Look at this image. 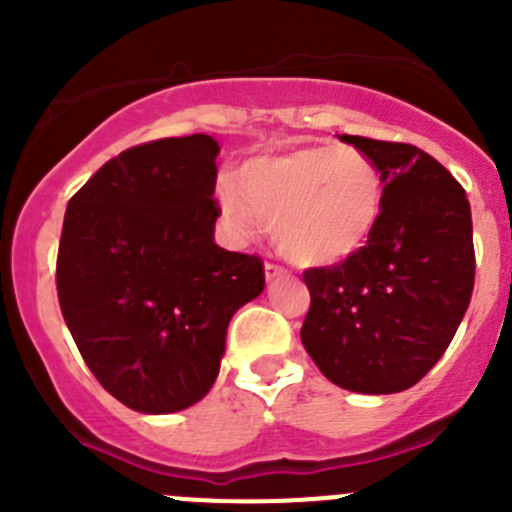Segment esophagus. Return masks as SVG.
<instances>
[{
  "label": "esophagus",
  "mask_w": 512,
  "mask_h": 512,
  "mask_svg": "<svg viewBox=\"0 0 512 512\" xmlns=\"http://www.w3.org/2000/svg\"><path fill=\"white\" fill-rule=\"evenodd\" d=\"M282 277H289V272L285 270V267L275 265V262H267V265H265V280L275 282V280H282Z\"/></svg>",
  "instance_id": "34e87169"
}]
</instances>
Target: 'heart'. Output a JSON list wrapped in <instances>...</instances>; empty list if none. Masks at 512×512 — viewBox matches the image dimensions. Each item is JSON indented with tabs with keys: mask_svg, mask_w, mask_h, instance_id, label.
Wrapping results in <instances>:
<instances>
[{
	"mask_svg": "<svg viewBox=\"0 0 512 512\" xmlns=\"http://www.w3.org/2000/svg\"><path fill=\"white\" fill-rule=\"evenodd\" d=\"M384 180L366 153L352 146H294L247 158L237 180L218 188L227 230L245 240L272 225L280 252L304 267L349 260L374 235Z\"/></svg>",
	"mask_w": 512,
	"mask_h": 512,
	"instance_id": "obj_1",
	"label": "heart"
}]
</instances>
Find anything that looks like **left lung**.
<instances>
[{"instance_id":"1","label":"left lung","mask_w":512,"mask_h":512,"mask_svg":"<svg viewBox=\"0 0 512 512\" xmlns=\"http://www.w3.org/2000/svg\"><path fill=\"white\" fill-rule=\"evenodd\" d=\"M384 180V205L361 252L304 272L302 344L332 384L396 394L451 344L476 280L471 203L456 178L409 143L342 136Z\"/></svg>"}]
</instances>
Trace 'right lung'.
<instances>
[{
  "instance_id": "1",
  "label": "right lung",
  "mask_w": 512,
  "mask_h": 512,
  "mask_svg": "<svg viewBox=\"0 0 512 512\" xmlns=\"http://www.w3.org/2000/svg\"><path fill=\"white\" fill-rule=\"evenodd\" d=\"M220 146L193 133L118 153L69 200L56 260L64 322L98 384L141 414L198 404L262 260L215 245Z\"/></svg>"
}]
</instances>
